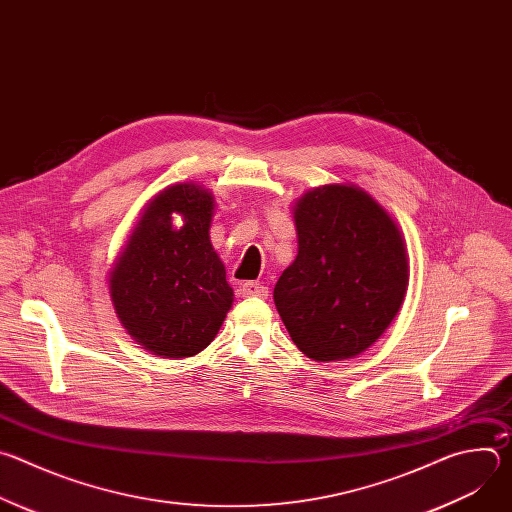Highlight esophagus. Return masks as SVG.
Instances as JSON below:
<instances>
[{
  "label": "esophagus",
  "instance_id": "34e87169",
  "mask_svg": "<svg viewBox=\"0 0 512 512\" xmlns=\"http://www.w3.org/2000/svg\"><path fill=\"white\" fill-rule=\"evenodd\" d=\"M269 289L265 285H261L259 281H245L241 285V296L243 298H267Z\"/></svg>",
  "mask_w": 512,
  "mask_h": 512
}]
</instances>
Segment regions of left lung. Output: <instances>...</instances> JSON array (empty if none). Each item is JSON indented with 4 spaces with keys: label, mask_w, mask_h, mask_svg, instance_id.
<instances>
[{
    "label": "left lung",
    "mask_w": 512,
    "mask_h": 512,
    "mask_svg": "<svg viewBox=\"0 0 512 512\" xmlns=\"http://www.w3.org/2000/svg\"><path fill=\"white\" fill-rule=\"evenodd\" d=\"M298 257L273 289L296 346L320 362L367 350L397 316L409 279L391 216L354 186L328 184L296 204Z\"/></svg>",
    "instance_id": "obj_1"
}]
</instances>
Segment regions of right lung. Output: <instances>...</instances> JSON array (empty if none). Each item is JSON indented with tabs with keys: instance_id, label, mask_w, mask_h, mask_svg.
Wrapping results in <instances>:
<instances>
[{
	"instance_id": "1",
	"label": "right lung",
	"mask_w": 512,
	"mask_h": 512,
	"mask_svg": "<svg viewBox=\"0 0 512 512\" xmlns=\"http://www.w3.org/2000/svg\"><path fill=\"white\" fill-rule=\"evenodd\" d=\"M212 194L174 184L154 198L117 259L109 289L119 320L148 350L166 358L194 356L221 330L233 287L208 229ZM185 225L174 230L171 214Z\"/></svg>"
}]
</instances>
